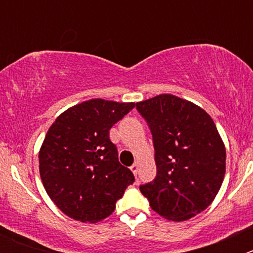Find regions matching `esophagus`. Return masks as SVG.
Returning <instances> with one entry per match:
<instances>
[{"mask_svg":"<svg viewBox=\"0 0 253 253\" xmlns=\"http://www.w3.org/2000/svg\"><path fill=\"white\" fill-rule=\"evenodd\" d=\"M130 169H131V171H133L134 175H137V173H138V162H134L133 165H131Z\"/></svg>","mask_w":253,"mask_h":253,"instance_id":"34e87169","label":"esophagus"}]
</instances>
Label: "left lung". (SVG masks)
<instances>
[{"instance_id": "1", "label": "left lung", "mask_w": 253, "mask_h": 253, "mask_svg": "<svg viewBox=\"0 0 253 253\" xmlns=\"http://www.w3.org/2000/svg\"><path fill=\"white\" fill-rule=\"evenodd\" d=\"M148 123L157 176L140 193L163 218L182 222L207 209L225 175V147L209 114L175 95L137 102Z\"/></svg>"}]
</instances>
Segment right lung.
<instances>
[{
	"label": "right lung",
	"instance_id": "1",
	"mask_svg": "<svg viewBox=\"0 0 253 253\" xmlns=\"http://www.w3.org/2000/svg\"><path fill=\"white\" fill-rule=\"evenodd\" d=\"M134 102L102 99L67 109L50 125L39 151V172L51 202L75 220L96 223L115 210L134 182L109 138Z\"/></svg>",
	"mask_w": 253,
	"mask_h": 253
}]
</instances>
